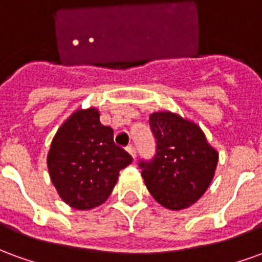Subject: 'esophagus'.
Returning <instances> with one entry per match:
<instances>
[{"instance_id":"obj_1","label":"esophagus","mask_w":262,"mask_h":262,"mask_svg":"<svg viewBox=\"0 0 262 262\" xmlns=\"http://www.w3.org/2000/svg\"><path fill=\"white\" fill-rule=\"evenodd\" d=\"M126 151L130 154L132 159H133V160L136 159V148L133 147V146H127V147H126Z\"/></svg>"}]
</instances>
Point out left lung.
I'll return each mask as SVG.
<instances>
[{
  "instance_id": "1",
  "label": "left lung",
  "mask_w": 262,
  "mask_h": 262,
  "mask_svg": "<svg viewBox=\"0 0 262 262\" xmlns=\"http://www.w3.org/2000/svg\"><path fill=\"white\" fill-rule=\"evenodd\" d=\"M148 120L157 140V153L153 160L139 164L144 184L164 208H189L213 180L219 153L195 122L178 114L153 112Z\"/></svg>"
}]
</instances>
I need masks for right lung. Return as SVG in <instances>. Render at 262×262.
Listing matches in <instances>:
<instances>
[{"label": "right lung", "instance_id": "add662e5", "mask_svg": "<svg viewBox=\"0 0 262 262\" xmlns=\"http://www.w3.org/2000/svg\"><path fill=\"white\" fill-rule=\"evenodd\" d=\"M132 156L114 142L97 108L77 109L60 126L48 154L50 180L69 206L88 210L109 198Z\"/></svg>", "mask_w": 262, "mask_h": 262}]
</instances>
